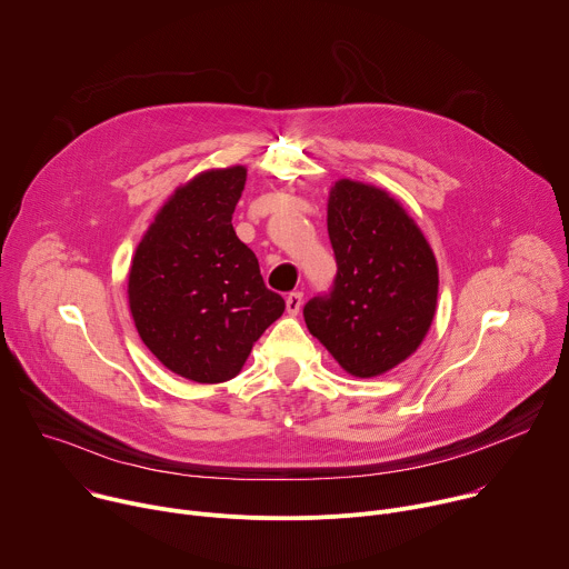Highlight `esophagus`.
Here are the masks:
<instances>
[{
	"mask_svg": "<svg viewBox=\"0 0 569 569\" xmlns=\"http://www.w3.org/2000/svg\"><path fill=\"white\" fill-rule=\"evenodd\" d=\"M301 303H303V295L301 292H290L286 297V310L288 315H297L301 310Z\"/></svg>",
	"mask_w": 569,
	"mask_h": 569,
	"instance_id": "obj_1",
	"label": "esophagus"
}]
</instances>
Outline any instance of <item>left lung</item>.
Listing matches in <instances>:
<instances>
[{
	"label": "left lung",
	"mask_w": 569,
	"mask_h": 569,
	"mask_svg": "<svg viewBox=\"0 0 569 569\" xmlns=\"http://www.w3.org/2000/svg\"><path fill=\"white\" fill-rule=\"evenodd\" d=\"M338 274L303 306L308 331L356 378L380 376L423 342L439 292L437 259L387 191L340 180L329 196Z\"/></svg>",
	"instance_id": "left-lung-1"
}]
</instances>
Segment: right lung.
Returning a JSON list of instances; mask_svg holds the SVG:
<instances>
[{
  "instance_id": "add662e5",
  "label": "right lung",
  "mask_w": 569,
  "mask_h": 569,
  "mask_svg": "<svg viewBox=\"0 0 569 569\" xmlns=\"http://www.w3.org/2000/svg\"><path fill=\"white\" fill-rule=\"evenodd\" d=\"M248 169L196 176L161 207L137 246L128 301L139 338L173 373L224 382L283 315L254 252L231 224Z\"/></svg>"
}]
</instances>
